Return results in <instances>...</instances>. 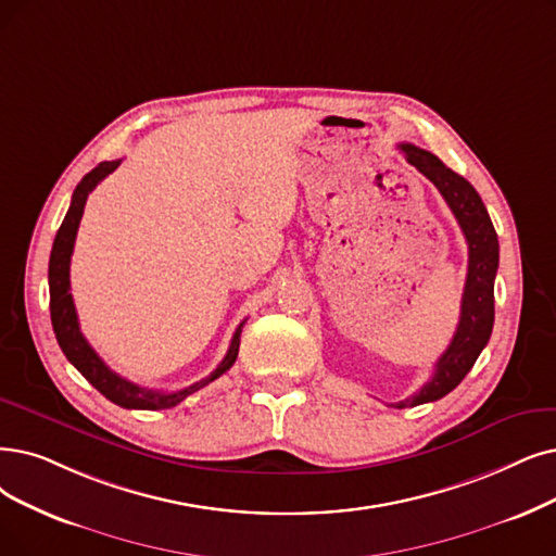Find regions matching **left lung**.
<instances>
[{
	"mask_svg": "<svg viewBox=\"0 0 556 556\" xmlns=\"http://www.w3.org/2000/svg\"><path fill=\"white\" fill-rule=\"evenodd\" d=\"M421 175L429 177L440 195L445 198L452 214L468 241V278L460 301V319L447 351L440 355L431 381L419 388L413 396L394 404V408H413L419 404L438 402L450 394L472 369L479 353L491 340L495 321V274L500 264V243L493 220L481 203L477 189L442 164L435 154L413 143L399 146Z\"/></svg>",
	"mask_w": 556,
	"mask_h": 556,
	"instance_id": "obj_1",
	"label": "left lung"
}]
</instances>
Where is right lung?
<instances>
[{
	"label": "right lung",
	"instance_id": "obj_1",
	"mask_svg": "<svg viewBox=\"0 0 556 556\" xmlns=\"http://www.w3.org/2000/svg\"><path fill=\"white\" fill-rule=\"evenodd\" d=\"M118 164H121V160L98 164L91 173H86L81 177V182L77 185V189L73 193L68 214H65L63 224L54 237V247H52V255H50V274H48V278H50V315H52L56 342H59L61 351L65 353V358H68L77 367V371L84 376V379L91 383L98 392H102L109 402H114L121 408L162 410V408H173L180 402H185L189 394L205 388L207 383L218 379L220 374H226L235 365L237 353H239V336H241L243 321L235 330L230 349L226 353V358L220 361V365L210 376H205V379L191 383L189 388L175 390V392L146 390L137 383H129L116 371H111L100 355L93 351V346L86 342V338L79 330L77 309H75L73 294H71V257H73L75 237H77V228H79L88 193H91L109 173H114L118 168Z\"/></svg>",
	"mask_w": 556,
	"mask_h": 556
}]
</instances>
